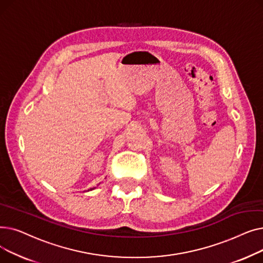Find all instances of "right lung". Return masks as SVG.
Here are the masks:
<instances>
[{"label": "right lung", "instance_id": "1", "mask_svg": "<svg viewBox=\"0 0 263 263\" xmlns=\"http://www.w3.org/2000/svg\"><path fill=\"white\" fill-rule=\"evenodd\" d=\"M91 190H92V189H90V191H91ZM88 191H89V190H88Z\"/></svg>", "mask_w": 263, "mask_h": 263}]
</instances>
